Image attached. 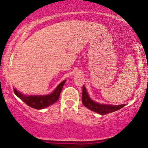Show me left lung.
<instances>
[{
  "mask_svg": "<svg viewBox=\"0 0 148 148\" xmlns=\"http://www.w3.org/2000/svg\"><path fill=\"white\" fill-rule=\"evenodd\" d=\"M82 102L83 104L86 107H87L88 108H89L90 110L101 115H106L108 113H112V112L116 111L125 106V104L113 106V105L100 104V103L95 102L90 99L87 92H86V88L84 86H83Z\"/></svg>",
  "mask_w": 148,
  "mask_h": 148,
  "instance_id": "1",
  "label": "left lung"
}]
</instances>
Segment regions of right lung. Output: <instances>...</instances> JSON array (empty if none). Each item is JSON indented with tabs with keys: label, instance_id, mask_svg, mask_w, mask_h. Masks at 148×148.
Instances as JSON below:
<instances>
[{
	"label": "right lung",
	"instance_id": "right-lung-1",
	"mask_svg": "<svg viewBox=\"0 0 148 148\" xmlns=\"http://www.w3.org/2000/svg\"><path fill=\"white\" fill-rule=\"evenodd\" d=\"M65 81L61 82L60 84L58 86L51 94L48 95L44 96H28L22 95L19 92H18L16 89H14V92L16 96L20 98L23 102L26 103L28 106L32 108H35V109H42V108H46V107L50 106V105L53 104L54 103L56 102L58 100L59 97H60L61 90L63 87Z\"/></svg>",
	"mask_w": 148,
	"mask_h": 148
}]
</instances>
